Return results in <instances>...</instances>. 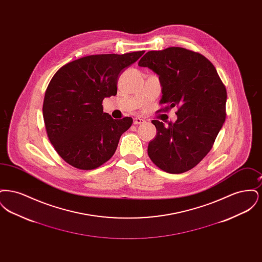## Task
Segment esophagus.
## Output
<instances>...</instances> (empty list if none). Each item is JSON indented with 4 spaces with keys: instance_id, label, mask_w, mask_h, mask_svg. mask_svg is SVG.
I'll return each mask as SVG.
<instances>
[{
    "instance_id": "obj_1",
    "label": "esophagus",
    "mask_w": 262,
    "mask_h": 262,
    "mask_svg": "<svg viewBox=\"0 0 262 262\" xmlns=\"http://www.w3.org/2000/svg\"><path fill=\"white\" fill-rule=\"evenodd\" d=\"M143 123H145V120H143V119H141V118H135V119H134V124H135V125H141V124H143Z\"/></svg>"
}]
</instances>
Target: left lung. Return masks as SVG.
<instances>
[{"instance_id":"left-lung-1","label":"left lung","mask_w":262,"mask_h":262,"mask_svg":"<svg viewBox=\"0 0 262 262\" xmlns=\"http://www.w3.org/2000/svg\"><path fill=\"white\" fill-rule=\"evenodd\" d=\"M138 66L159 75L165 111L178 107L174 124L152 121L157 134L148 156L167 173H185L207 155L224 124L226 88L208 59L185 48L149 51Z\"/></svg>"}]
</instances>
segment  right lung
Instances as JSON below:
<instances>
[{"mask_svg":"<svg viewBox=\"0 0 262 262\" xmlns=\"http://www.w3.org/2000/svg\"><path fill=\"white\" fill-rule=\"evenodd\" d=\"M143 54L91 55L64 64L52 77L43 118L51 143L66 162L93 170L114 155L133 119L114 120L103 112L102 102L117 94L120 75Z\"/></svg>","mask_w":262,"mask_h":262,"instance_id":"obj_1","label":"right lung"}]
</instances>
